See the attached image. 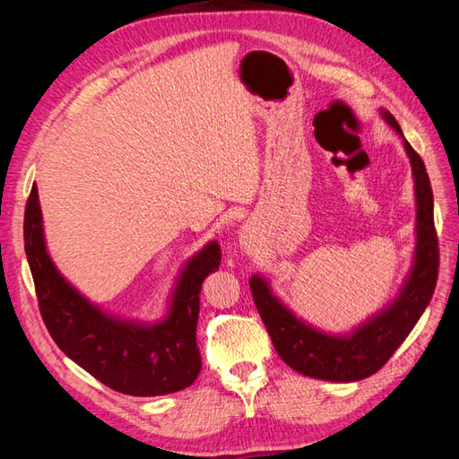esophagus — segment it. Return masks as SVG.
<instances>
[{"label": "esophagus", "mask_w": 459, "mask_h": 459, "mask_svg": "<svg viewBox=\"0 0 459 459\" xmlns=\"http://www.w3.org/2000/svg\"><path fill=\"white\" fill-rule=\"evenodd\" d=\"M238 242H240V247H245V248H250L252 247V235H250V230L247 229V227H242V230L238 232Z\"/></svg>", "instance_id": "esophagus-1"}]
</instances>
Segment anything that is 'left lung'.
Returning a JSON list of instances; mask_svg holds the SVG:
<instances>
[{
	"mask_svg": "<svg viewBox=\"0 0 459 459\" xmlns=\"http://www.w3.org/2000/svg\"><path fill=\"white\" fill-rule=\"evenodd\" d=\"M378 112L403 138L414 179L416 247L412 266L394 299L347 333H329L296 316L274 294L264 276L255 274L248 280L258 314L281 360L299 375L331 380V383H355V380L367 378L391 359L430 304L437 280V266H440L434 229V195L424 161L404 140L394 116L383 108Z\"/></svg>",
	"mask_w": 459,
	"mask_h": 459,
	"instance_id": "obj_1",
	"label": "left lung"
}]
</instances>
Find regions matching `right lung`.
Instances as JSON below:
<instances>
[{"instance_id":"add662e5","label":"right lung","mask_w":459,"mask_h":459,"mask_svg":"<svg viewBox=\"0 0 459 459\" xmlns=\"http://www.w3.org/2000/svg\"><path fill=\"white\" fill-rule=\"evenodd\" d=\"M23 238L39 309L68 359L112 391L132 396H161L193 385L201 373L199 294L203 280L219 270L217 240L179 268L163 317L142 321L102 309L58 272L47 248L37 185L25 207Z\"/></svg>"}]
</instances>
